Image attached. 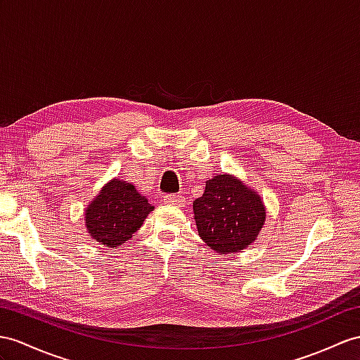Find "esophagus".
<instances>
[{
	"instance_id": "obj_1",
	"label": "esophagus",
	"mask_w": 360,
	"mask_h": 360,
	"mask_svg": "<svg viewBox=\"0 0 360 360\" xmlns=\"http://www.w3.org/2000/svg\"><path fill=\"white\" fill-rule=\"evenodd\" d=\"M163 201L166 205H172V206H179V207H183L186 203V200L183 195L180 194H168L163 197Z\"/></svg>"
}]
</instances>
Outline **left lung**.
<instances>
[{
	"instance_id": "1",
	"label": "left lung",
	"mask_w": 360,
	"mask_h": 360,
	"mask_svg": "<svg viewBox=\"0 0 360 360\" xmlns=\"http://www.w3.org/2000/svg\"><path fill=\"white\" fill-rule=\"evenodd\" d=\"M192 206L198 235L220 255L248 249L266 221L261 197L229 174L207 180Z\"/></svg>"
}]
</instances>
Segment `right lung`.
Masks as SVG:
<instances>
[{
  "label": "right lung",
  "instance_id": "obj_1",
  "mask_svg": "<svg viewBox=\"0 0 360 360\" xmlns=\"http://www.w3.org/2000/svg\"><path fill=\"white\" fill-rule=\"evenodd\" d=\"M153 209L131 183L112 179L86 207V231L105 248H117L140 229Z\"/></svg>",
  "mask_w": 360,
  "mask_h": 360
}]
</instances>
